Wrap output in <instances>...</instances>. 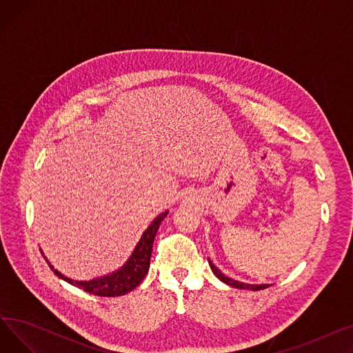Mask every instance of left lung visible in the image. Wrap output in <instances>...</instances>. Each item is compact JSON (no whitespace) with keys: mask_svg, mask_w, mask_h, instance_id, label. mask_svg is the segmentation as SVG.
I'll list each match as a JSON object with an SVG mask.
<instances>
[{"mask_svg":"<svg viewBox=\"0 0 353 353\" xmlns=\"http://www.w3.org/2000/svg\"><path fill=\"white\" fill-rule=\"evenodd\" d=\"M209 265L213 270V273L216 274V277H219V279L221 282H225L226 285H230L232 288H237V289H248V290H263L266 288H269V285H248V283H242V282H236L233 279H230V277H228L225 273H221L210 261H209Z\"/></svg>","mask_w":353,"mask_h":353,"instance_id":"1","label":"left lung"}]
</instances>
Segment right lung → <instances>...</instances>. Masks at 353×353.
Returning <instances> with one entry per match:
<instances>
[{"label":"right lung","mask_w":353,"mask_h":353,"mask_svg":"<svg viewBox=\"0 0 353 353\" xmlns=\"http://www.w3.org/2000/svg\"><path fill=\"white\" fill-rule=\"evenodd\" d=\"M165 214L167 213H161L153 220V223L148 226V229L141 236V240L136 246L132 257L128 259V262L113 274L104 276L100 277V279H94L90 282H77L68 279V277L61 274L59 270H55L50 263L48 265L54 270V273L61 277L63 281L68 282L72 286H77L79 289H83L84 292H88L91 294L103 296V298H114V296L125 294L136 289L145 277L148 268H150L154 237Z\"/></svg>","instance_id":"1"}]
</instances>
